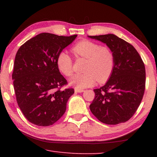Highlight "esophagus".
I'll use <instances>...</instances> for the list:
<instances>
[{"label": "esophagus", "mask_w": 157, "mask_h": 157, "mask_svg": "<svg viewBox=\"0 0 157 157\" xmlns=\"http://www.w3.org/2000/svg\"><path fill=\"white\" fill-rule=\"evenodd\" d=\"M84 91V90H83V89H77V88L75 89V93H82Z\"/></svg>", "instance_id": "esophagus-1"}]
</instances>
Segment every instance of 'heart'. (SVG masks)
I'll use <instances>...</instances> for the list:
<instances>
[{
	"label": "heart",
	"instance_id": "heart-1",
	"mask_svg": "<svg viewBox=\"0 0 157 157\" xmlns=\"http://www.w3.org/2000/svg\"><path fill=\"white\" fill-rule=\"evenodd\" d=\"M72 51L77 58L86 59L83 68L84 73L74 75L70 79V84L75 88H87L93 86L96 80L103 83L110 78L115 65V57L109 48L84 39L73 47ZM56 62L61 73L67 77L72 75L73 59L67 52L61 51Z\"/></svg>",
	"mask_w": 157,
	"mask_h": 157
}]
</instances>
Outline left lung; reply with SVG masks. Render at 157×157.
Segmentation results:
<instances>
[{
	"label": "left lung",
	"mask_w": 157,
	"mask_h": 157,
	"mask_svg": "<svg viewBox=\"0 0 157 157\" xmlns=\"http://www.w3.org/2000/svg\"><path fill=\"white\" fill-rule=\"evenodd\" d=\"M112 50L115 65L109 80L94 89L90 110L100 122L117 124L129 121L136 112L145 89V68L134 46L115 34L89 36Z\"/></svg>",
	"instance_id": "obj_1"
}]
</instances>
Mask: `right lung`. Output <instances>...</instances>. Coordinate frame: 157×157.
I'll return each instance as SVG.
<instances>
[{"instance_id": "right-lung-1", "label": "right lung", "mask_w": 157, "mask_h": 157, "mask_svg": "<svg viewBox=\"0 0 157 157\" xmlns=\"http://www.w3.org/2000/svg\"><path fill=\"white\" fill-rule=\"evenodd\" d=\"M77 36L41 33L18 50L13 84L18 107L33 124L52 125L65 113L66 103L74 89H61L67 81L61 75L56 60L58 54Z\"/></svg>"}]
</instances>
